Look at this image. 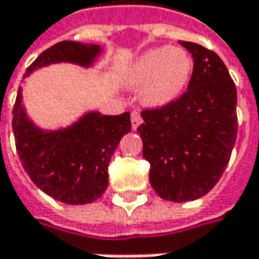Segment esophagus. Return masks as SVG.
<instances>
[{
	"label": "esophagus",
	"instance_id": "obj_1",
	"mask_svg": "<svg viewBox=\"0 0 259 259\" xmlns=\"http://www.w3.org/2000/svg\"><path fill=\"white\" fill-rule=\"evenodd\" d=\"M130 120H132V129L133 130L138 129V127H139V124L142 123V118H141L139 112H136V111H133V112H132Z\"/></svg>",
	"mask_w": 259,
	"mask_h": 259
}]
</instances>
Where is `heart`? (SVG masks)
<instances>
[{
  "label": "heart",
  "mask_w": 259,
  "mask_h": 259,
  "mask_svg": "<svg viewBox=\"0 0 259 259\" xmlns=\"http://www.w3.org/2000/svg\"><path fill=\"white\" fill-rule=\"evenodd\" d=\"M192 70V57L184 49L160 46L141 54L126 69L123 82L132 90L142 87L141 100L145 106L160 108L180 97Z\"/></svg>",
  "instance_id": "obj_1"
}]
</instances>
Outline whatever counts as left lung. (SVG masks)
I'll use <instances>...</instances> for the list:
<instances>
[{
	"instance_id": "1",
	"label": "left lung",
	"mask_w": 259,
	"mask_h": 259,
	"mask_svg": "<svg viewBox=\"0 0 259 259\" xmlns=\"http://www.w3.org/2000/svg\"><path fill=\"white\" fill-rule=\"evenodd\" d=\"M193 57L187 91L169 105L141 112L142 156L150 184L166 201L207 195L222 177L237 138V90L224 61L210 49L180 41Z\"/></svg>"
}]
</instances>
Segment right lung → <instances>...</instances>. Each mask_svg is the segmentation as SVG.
Wrapping results in <instances>:
<instances>
[{
	"label": "right lung",
	"instance_id": "right-lung-1",
	"mask_svg": "<svg viewBox=\"0 0 259 259\" xmlns=\"http://www.w3.org/2000/svg\"><path fill=\"white\" fill-rule=\"evenodd\" d=\"M100 54L99 45L60 41L37 57L24 78L55 63L91 67ZM12 126L19 159L31 181L54 199L72 205L90 204L105 193L111 157L132 129L130 112L103 115L96 111L85 112L64 129H40L26 115L22 87L15 102Z\"/></svg>",
	"mask_w": 259,
	"mask_h": 259
}]
</instances>
